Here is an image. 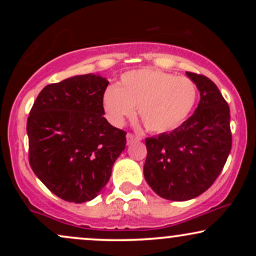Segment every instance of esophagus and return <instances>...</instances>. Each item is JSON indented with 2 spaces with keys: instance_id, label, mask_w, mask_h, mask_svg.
Returning <instances> with one entry per match:
<instances>
[{
  "instance_id": "1",
  "label": "esophagus",
  "mask_w": 256,
  "mask_h": 256,
  "mask_svg": "<svg viewBox=\"0 0 256 256\" xmlns=\"http://www.w3.org/2000/svg\"><path fill=\"white\" fill-rule=\"evenodd\" d=\"M126 140H128V144H131V143H134V140H142V137L136 136V134H131V132H128V134H126Z\"/></svg>"
}]
</instances>
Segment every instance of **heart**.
Instances as JSON below:
<instances>
[{
    "label": "heart",
    "instance_id": "heart-1",
    "mask_svg": "<svg viewBox=\"0 0 256 256\" xmlns=\"http://www.w3.org/2000/svg\"><path fill=\"white\" fill-rule=\"evenodd\" d=\"M196 100L198 88L192 79L160 70L140 68L124 73L118 86L108 88L102 104L114 125L131 118L137 108L146 130L166 132L188 119Z\"/></svg>",
    "mask_w": 256,
    "mask_h": 256
}]
</instances>
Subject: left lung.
<instances>
[{
  "label": "left lung",
  "mask_w": 256,
  "mask_h": 256,
  "mask_svg": "<svg viewBox=\"0 0 256 256\" xmlns=\"http://www.w3.org/2000/svg\"><path fill=\"white\" fill-rule=\"evenodd\" d=\"M200 91L195 113L171 132L146 138L144 178L160 198L186 201L210 189L231 152L230 108L206 76L186 72Z\"/></svg>",
  "instance_id": "1"
}]
</instances>
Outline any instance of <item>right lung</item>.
Masks as SVG:
<instances>
[{"label": "right lung", "instance_id": "obj_1", "mask_svg": "<svg viewBox=\"0 0 256 256\" xmlns=\"http://www.w3.org/2000/svg\"><path fill=\"white\" fill-rule=\"evenodd\" d=\"M107 86L100 76H74L43 88L30 110V166L64 201L83 204L95 198L125 149L126 132L104 116Z\"/></svg>", "mask_w": 256, "mask_h": 256}]
</instances>
